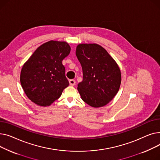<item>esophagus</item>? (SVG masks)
Returning a JSON list of instances; mask_svg holds the SVG:
<instances>
[{"instance_id": "34e87169", "label": "esophagus", "mask_w": 160, "mask_h": 160, "mask_svg": "<svg viewBox=\"0 0 160 160\" xmlns=\"http://www.w3.org/2000/svg\"><path fill=\"white\" fill-rule=\"evenodd\" d=\"M69 84L71 86H74L75 84H76V81H75L74 79H70V80H69Z\"/></svg>"}]
</instances>
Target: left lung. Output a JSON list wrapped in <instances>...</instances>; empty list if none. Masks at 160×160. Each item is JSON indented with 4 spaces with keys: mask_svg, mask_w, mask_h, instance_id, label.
Listing matches in <instances>:
<instances>
[{
    "mask_svg": "<svg viewBox=\"0 0 160 160\" xmlns=\"http://www.w3.org/2000/svg\"><path fill=\"white\" fill-rule=\"evenodd\" d=\"M76 56L83 78L78 90L84 102L92 107H104L119 91L121 74L117 62L98 44H79Z\"/></svg>",
    "mask_w": 160,
    "mask_h": 160,
    "instance_id": "left-lung-1",
    "label": "left lung"
}]
</instances>
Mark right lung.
Listing matches in <instances>:
<instances>
[{"label": "right lung", "instance_id": "obj_1", "mask_svg": "<svg viewBox=\"0 0 160 160\" xmlns=\"http://www.w3.org/2000/svg\"><path fill=\"white\" fill-rule=\"evenodd\" d=\"M70 50L67 42L50 41L38 47L22 66L21 86L36 105H50L69 85L62 61Z\"/></svg>", "mask_w": 160, "mask_h": 160}]
</instances>
